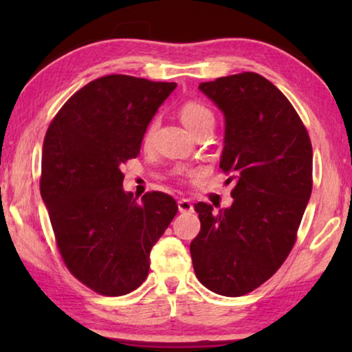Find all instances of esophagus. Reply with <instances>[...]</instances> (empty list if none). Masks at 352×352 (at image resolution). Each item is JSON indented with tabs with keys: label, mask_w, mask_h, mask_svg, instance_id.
<instances>
[{
	"label": "esophagus",
	"mask_w": 352,
	"mask_h": 352,
	"mask_svg": "<svg viewBox=\"0 0 352 352\" xmlns=\"http://www.w3.org/2000/svg\"><path fill=\"white\" fill-rule=\"evenodd\" d=\"M177 204H178V211H180V212H190V211L194 210L192 204H190V201H189V200H186V199L178 200Z\"/></svg>",
	"instance_id": "1"
}]
</instances>
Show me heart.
Listing matches in <instances>:
<instances>
[{"label": "heart", "instance_id": "b5f03b06", "mask_svg": "<svg viewBox=\"0 0 352 352\" xmlns=\"http://www.w3.org/2000/svg\"><path fill=\"white\" fill-rule=\"evenodd\" d=\"M180 119L184 124L189 132H192L194 135L199 132L200 129H204L206 126H214V115L212 111L208 109L206 105L201 102H197V100H189V102H184L180 107ZM155 130H157V121H152L148 124V127L146 130L144 135V141L147 142L152 138Z\"/></svg>", "mask_w": 352, "mask_h": 352}]
</instances>
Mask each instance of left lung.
<instances>
[{"mask_svg": "<svg viewBox=\"0 0 352 352\" xmlns=\"http://www.w3.org/2000/svg\"><path fill=\"white\" fill-rule=\"evenodd\" d=\"M199 90L225 116L220 169L234 183V201L219 212L194 205L200 233L190 258L206 289L241 296L275 275L294 247L312 192V144L289 99L265 77H219Z\"/></svg>", "mask_w": 352, "mask_h": 352, "instance_id": "left-lung-1", "label": "left lung"}]
</instances>
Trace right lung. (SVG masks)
<instances>
[{
	"mask_svg": "<svg viewBox=\"0 0 352 352\" xmlns=\"http://www.w3.org/2000/svg\"><path fill=\"white\" fill-rule=\"evenodd\" d=\"M175 82L110 74L87 83L47 127L40 192L65 265L105 296L138 289L152 247L178 206L164 192L141 201L122 188L121 166L140 155L148 122Z\"/></svg>",
	"mask_w": 352,
	"mask_h": 352,
	"instance_id": "add662e5",
	"label": "right lung"
}]
</instances>
